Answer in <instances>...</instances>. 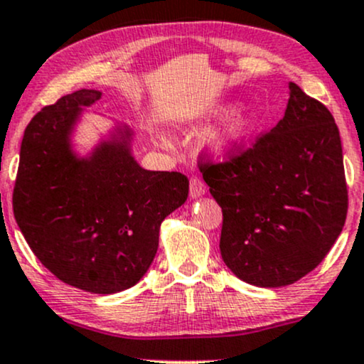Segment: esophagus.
I'll use <instances>...</instances> for the list:
<instances>
[{
  "label": "esophagus",
  "instance_id": "34e87169",
  "mask_svg": "<svg viewBox=\"0 0 364 364\" xmlns=\"http://www.w3.org/2000/svg\"><path fill=\"white\" fill-rule=\"evenodd\" d=\"M206 183L200 178H191V187H189V196L191 199H198L200 196L206 194Z\"/></svg>",
  "mask_w": 364,
  "mask_h": 364
}]
</instances>
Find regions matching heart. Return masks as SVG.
<instances>
[{"label":"heart","mask_w":364,"mask_h":364,"mask_svg":"<svg viewBox=\"0 0 364 364\" xmlns=\"http://www.w3.org/2000/svg\"><path fill=\"white\" fill-rule=\"evenodd\" d=\"M235 104L230 102V104L218 105L216 109L213 110V114L226 115L231 112ZM259 124L260 117L254 109H250V107L235 109L233 113L225 119V122L221 124L218 129H215L209 134L208 146L211 148V151L216 153V155H228V153L243 146V144L254 136V132L259 129ZM158 139H160L161 144L168 146V139H166L164 134H158Z\"/></svg>","instance_id":"1"}]
</instances>
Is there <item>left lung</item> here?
<instances>
[{"instance_id":"8db88e82","label":"left lung","mask_w":364,"mask_h":364,"mask_svg":"<svg viewBox=\"0 0 364 364\" xmlns=\"http://www.w3.org/2000/svg\"><path fill=\"white\" fill-rule=\"evenodd\" d=\"M284 117L254 148L200 166L223 209L220 250L238 279L281 288L334 245L348 213L343 144L326 105L289 81Z\"/></svg>"}]
</instances>
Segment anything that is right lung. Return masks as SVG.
Instances as JSON below:
<instances>
[{
	"label": "right lung",
	"instance_id": "1",
	"mask_svg": "<svg viewBox=\"0 0 364 364\" xmlns=\"http://www.w3.org/2000/svg\"><path fill=\"white\" fill-rule=\"evenodd\" d=\"M100 97V90H76L30 121L13 213L30 249L58 279L112 294L146 274L160 226L187 200L189 181L144 170L132 151L136 132L114 119L90 151L78 149L76 127Z\"/></svg>",
	"mask_w": 364,
	"mask_h": 364
}]
</instances>
